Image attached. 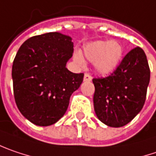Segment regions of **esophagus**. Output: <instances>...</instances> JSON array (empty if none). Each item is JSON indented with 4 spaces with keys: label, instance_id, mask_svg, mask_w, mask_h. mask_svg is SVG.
Returning a JSON list of instances; mask_svg holds the SVG:
<instances>
[{
    "label": "esophagus",
    "instance_id": "34e87169",
    "mask_svg": "<svg viewBox=\"0 0 156 156\" xmlns=\"http://www.w3.org/2000/svg\"><path fill=\"white\" fill-rule=\"evenodd\" d=\"M92 80V77L89 73H86L84 76V81H91Z\"/></svg>",
    "mask_w": 156,
    "mask_h": 156
}]
</instances>
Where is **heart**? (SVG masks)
<instances>
[{"mask_svg":"<svg viewBox=\"0 0 156 156\" xmlns=\"http://www.w3.org/2000/svg\"><path fill=\"white\" fill-rule=\"evenodd\" d=\"M84 56L94 62V69L101 75H108L118 67L124 55V47L117 41H98L87 44L83 48ZM74 60L79 65L85 63L80 52L74 54Z\"/></svg>","mask_w":156,"mask_h":156,"instance_id":"heart-1","label":"heart"}]
</instances>
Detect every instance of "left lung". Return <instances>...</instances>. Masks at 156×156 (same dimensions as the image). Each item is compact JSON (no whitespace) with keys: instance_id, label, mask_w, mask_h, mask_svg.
Here are the masks:
<instances>
[{"instance_id":"obj_1","label":"left lung","mask_w":156,"mask_h":156,"mask_svg":"<svg viewBox=\"0 0 156 156\" xmlns=\"http://www.w3.org/2000/svg\"><path fill=\"white\" fill-rule=\"evenodd\" d=\"M150 80V69L140 47L130 51L114 72L95 78L94 107L97 117L110 127H122L140 112Z\"/></svg>"}]
</instances>
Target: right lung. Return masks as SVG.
Returning a JSON list of instances; mask_svg holds the SVG:
<instances>
[{"label": "right lung", "mask_w": 156, "mask_h": 156, "mask_svg": "<svg viewBox=\"0 0 156 156\" xmlns=\"http://www.w3.org/2000/svg\"><path fill=\"white\" fill-rule=\"evenodd\" d=\"M72 53L71 38L56 32L33 36L17 51L12 66L15 101L32 124L48 126L65 114L84 78L66 68Z\"/></svg>", "instance_id": "add662e5"}]
</instances>
